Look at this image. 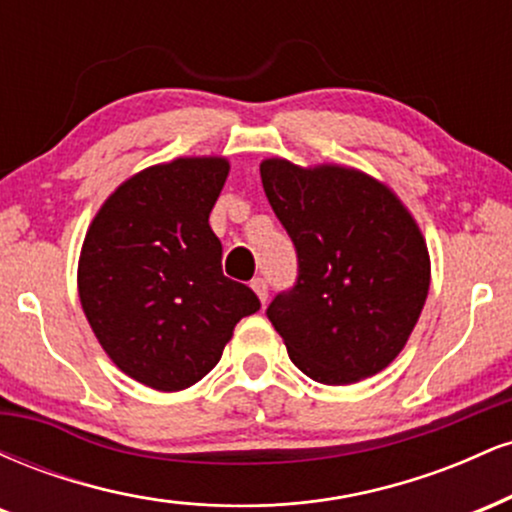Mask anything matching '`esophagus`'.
Listing matches in <instances>:
<instances>
[{
    "mask_svg": "<svg viewBox=\"0 0 512 512\" xmlns=\"http://www.w3.org/2000/svg\"><path fill=\"white\" fill-rule=\"evenodd\" d=\"M252 291L257 293V298H260L262 303H267V298H269V284H267V279H262V276H257V279H252Z\"/></svg>",
    "mask_w": 512,
    "mask_h": 512,
    "instance_id": "34e87169",
    "label": "esophagus"
}]
</instances>
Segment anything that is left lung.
<instances>
[{
    "label": "left lung",
    "instance_id": "left-lung-1",
    "mask_svg": "<svg viewBox=\"0 0 512 512\" xmlns=\"http://www.w3.org/2000/svg\"><path fill=\"white\" fill-rule=\"evenodd\" d=\"M262 187L298 257L267 317L291 361L322 385H349L392 363L431 284L419 226L378 180L351 168L260 166Z\"/></svg>",
    "mask_w": 512,
    "mask_h": 512
}]
</instances>
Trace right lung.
<instances>
[{"mask_svg": "<svg viewBox=\"0 0 512 512\" xmlns=\"http://www.w3.org/2000/svg\"><path fill=\"white\" fill-rule=\"evenodd\" d=\"M226 158H178L122 182L88 228L79 298L88 325L129 378L185 390L219 363L240 317L260 310L223 276L209 214Z\"/></svg>", "mask_w": 512, "mask_h": 512, "instance_id": "1", "label": "right lung"}]
</instances>
